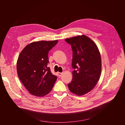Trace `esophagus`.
I'll return each mask as SVG.
<instances>
[{
  "label": "esophagus",
  "mask_w": 125,
  "mask_h": 125,
  "mask_svg": "<svg viewBox=\"0 0 125 125\" xmlns=\"http://www.w3.org/2000/svg\"><path fill=\"white\" fill-rule=\"evenodd\" d=\"M57 75H58V76H59V77H61V76H62V73H57Z\"/></svg>",
  "instance_id": "1"
}]
</instances>
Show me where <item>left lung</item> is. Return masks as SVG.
Returning <instances> with one entry per match:
<instances>
[{"mask_svg":"<svg viewBox=\"0 0 125 125\" xmlns=\"http://www.w3.org/2000/svg\"><path fill=\"white\" fill-rule=\"evenodd\" d=\"M73 50V80L68 84L70 91L82 95L94 88L100 78L102 60L97 45L85 35L65 40Z\"/></svg>","mask_w":125,"mask_h":125,"instance_id":"obj_1","label":"left lung"}]
</instances>
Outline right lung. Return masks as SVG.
I'll return each instance as SVG.
<instances>
[{
    "label": "right lung",
    "mask_w": 125,
    "mask_h": 125,
    "mask_svg": "<svg viewBox=\"0 0 125 125\" xmlns=\"http://www.w3.org/2000/svg\"><path fill=\"white\" fill-rule=\"evenodd\" d=\"M58 41L34 42L26 46L19 56L17 63L19 78L31 94L43 97L51 91L57 76L49 67L48 52Z\"/></svg>",
    "instance_id": "right-lung-1"
}]
</instances>
